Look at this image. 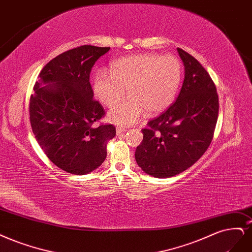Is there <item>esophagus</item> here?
Listing matches in <instances>:
<instances>
[{"instance_id": "obj_1", "label": "esophagus", "mask_w": 252, "mask_h": 252, "mask_svg": "<svg viewBox=\"0 0 252 252\" xmlns=\"http://www.w3.org/2000/svg\"><path fill=\"white\" fill-rule=\"evenodd\" d=\"M126 131V129L125 128H123V127H117V134L119 135V134H121V133H123V132H125Z\"/></svg>"}]
</instances>
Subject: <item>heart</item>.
Wrapping results in <instances>:
<instances>
[{"instance_id":"heart-1","label":"heart","mask_w":252,"mask_h":252,"mask_svg":"<svg viewBox=\"0 0 252 252\" xmlns=\"http://www.w3.org/2000/svg\"><path fill=\"white\" fill-rule=\"evenodd\" d=\"M182 77L180 60L171 54L144 53L115 60L110 73L100 70L94 75V90L108 107L128 98L109 112V119L119 125H132L145 110L158 114L175 100Z\"/></svg>"}]
</instances>
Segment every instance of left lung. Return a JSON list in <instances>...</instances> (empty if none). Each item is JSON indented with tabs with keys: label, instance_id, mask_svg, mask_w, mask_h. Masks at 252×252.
Instances as JSON below:
<instances>
[{
	"label": "left lung",
	"instance_id": "obj_1",
	"mask_svg": "<svg viewBox=\"0 0 252 252\" xmlns=\"http://www.w3.org/2000/svg\"><path fill=\"white\" fill-rule=\"evenodd\" d=\"M185 80L177 100L142 129L135 160L153 177L168 178L186 171L209 148L218 120L219 98L210 74L198 60L177 48Z\"/></svg>",
	"mask_w": 252,
	"mask_h": 252
}]
</instances>
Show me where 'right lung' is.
Instances as JSON below:
<instances>
[{"label":"right lung","instance_id":"1","mask_svg":"<svg viewBox=\"0 0 252 252\" xmlns=\"http://www.w3.org/2000/svg\"><path fill=\"white\" fill-rule=\"evenodd\" d=\"M109 49L86 45L63 52L43 66L31 94L36 141L55 166L71 174H89L100 167L116 135L114 125L94 126L105 111L93 99L90 83L92 67Z\"/></svg>","mask_w":252,"mask_h":252}]
</instances>
